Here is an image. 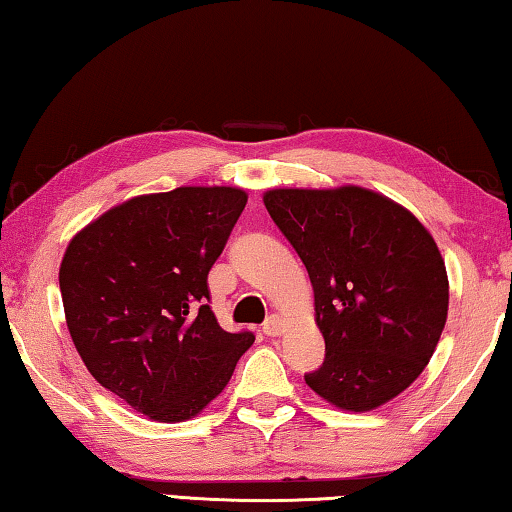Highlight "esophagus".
<instances>
[{
    "mask_svg": "<svg viewBox=\"0 0 512 512\" xmlns=\"http://www.w3.org/2000/svg\"><path fill=\"white\" fill-rule=\"evenodd\" d=\"M262 332H264L266 336H280V334L284 332V320H282L280 316H277V314L268 316L266 323L262 325Z\"/></svg>",
    "mask_w": 512,
    "mask_h": 512,
    "instance_id": "esophagus-1",
    "label": "esophagus"
}]
</instances>
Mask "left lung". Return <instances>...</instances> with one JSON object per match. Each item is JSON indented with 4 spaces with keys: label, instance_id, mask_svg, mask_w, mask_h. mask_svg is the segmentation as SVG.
Segmentation results:
<instances>
[{
    "label": "left lung",
    "instance_id": "obj_1",
    "mask_svg": "<svg viewBox=\"0 0 512 512\" xmlns=\"http://www.w3.org/2000/svg\"><path fill=\"white\" fill-rule=\"evenodd\" d=\"M271 219L314 287L325 361L305 381L345 411H370L409 388L443 334L445 262L415 216L361 187L271 189Z\"/></svg>",
    "mask_w": 512,
    "mask_h": 512
}]
</instances>
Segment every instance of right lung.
<instances>
[{
    "mask_svg": "<svg viewBox=\"0 0 512 512\" xmlns=\"http://www.w3.org/2000/svg\"><path fill=\"white\" fill-rule=\"evenodd\" d=\"M246 201L235 187L137 196L65 250L58 280L76 350L103 388L151 420L201 413L255 341L216 323L207 289Z\"/></svg>",
    "mask_w": 512,
    "mask_h": 512,
    "instance_id": "1",
    "label": "right lung"
}]
</instances>
